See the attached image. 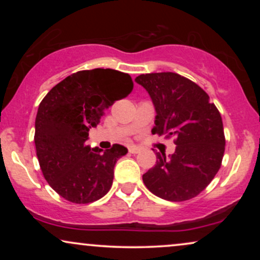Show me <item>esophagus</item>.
<instances>
[{
  "mask_svg": "<svg viewBox=\"0 0 260 260\" xmlns=\"http://www.w3.org/2000/svg\"><path fill=\"white\" fill-rule=\"evenodd\" d=\"M129 152L130 154H138V152H140V149L138 148H136V147H131V148H129Z\"/></svg>",
  "mask_w": 260,
  "mask_h": 260,
  "instance_id": "34e87169",
  "label": "esophagus"
}]
</instances>
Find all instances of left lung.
Segmentation results:
<instances>
[{
    "label": "left lung",
    "instance_id": "left-lung-1",
    "mask_svg": "<svg viewBox=\"0 0 260 260\" xmlns=\"http://www.w3.org/2000/svg\"><path fill=\"white\" fill-rule=\"evenodd\" d=\"M150 95L156 117L152 134L175 137V152H156V165L143 175L145 187L168 201L200 194L219 172L225 152L220 112L209 95L177 73L141 74L135 79Z\"/></svg>",
    "mask_w": 260,
    "mask_h": 260
}]
</instances>
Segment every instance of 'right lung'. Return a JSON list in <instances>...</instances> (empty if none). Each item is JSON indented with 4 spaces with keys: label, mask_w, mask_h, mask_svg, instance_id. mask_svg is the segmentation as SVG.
Masks as SVG:
<instances>
[{
    "label": "right lung",
    "mask_w": 260,
    "mask_h": 260,
    "mask_svg": "<svg viewBox=\"0 0 260 260\" xmlns=\"http://www.w3.org/2000/svg\"><path fill=\"white\" fill-rule=\"evenodd\" d=\"M127 73L111 69L79 71L56 84L42 99L35 118V148L45 179L73 204L97 201L110 190L116 162L127 149L86 145L88 131L104 110L133 91Z\"/></svg>",
    "instance_id": "add662e5"
}]
</instances>
